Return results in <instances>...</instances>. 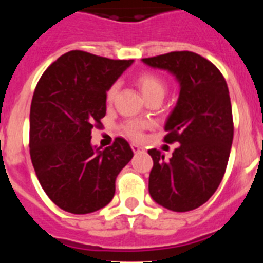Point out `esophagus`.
Listing matches in <instances>:
<instances>
[{
	"label": "esophagus",
	"instance_id": "34e87169",
	"mask_svg": "<svg viewBox=\"0 0 263 263\" xmlns=\"http://www.w3.org/2000/svg\"><path fill=\"white\" fill-rule=\"evenodd\" d=\"M132 148H133V152L136 153H141V152H143V148L141 147V146L139 145H137V143H132Z\"/></svg>",
	"mask_w": 263,
	"mask_h": 263
}]
</instances>
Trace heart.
<instances>
[{
  "label": "heart",
  "mask_w": 263,
  "mask_h": 263,
  "mask_svg": "<svg viewBox=\"0 0 263 263\" xmlns=\"http://www.w3.org/2000/svg\"><path fill=\"white\" fill-rule=\"evenodd\" d=\"M136 81L146 100H150L153 97H162L163 99L167 90V84L160 76L155 75L153 72H145V73H141ZM116 95H117V84H113L106 92V101L111 103L115 100ZM146 127H147V124H145L142 121L129 120L122 124L121 129L126 136L134 139H139L142 137V132Z\"/></svg>",
  "instance_id": "heart-1"
}]
</instances>
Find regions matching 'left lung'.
<instances>
[{
    "label": "left lung",
    "mask_w": 263,
    "mask_h": 263,
    "mask_svg": "<svg viewBox=\"0 0 263 263\" xmlns=\"http://www.w3.org/2000/svg\"><path fill=\"white\" fill-rule=\"evenodd\" d=\"M180 84L176 106L164 125V142L179 143L168 160L148 150L153 200L174 212H187L210 200L222 180L233 142V117L227 81L217 67L191 51L145 58Z\"/></svg>",
    "instance_id": "obj_1"
}]
</instances>
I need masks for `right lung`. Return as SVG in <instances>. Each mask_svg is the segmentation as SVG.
Listing matches in <instances>:
<instances>
[{"label": "right lung", "instance_id": "add662e5", "mask_svg": "<svg viewBox=\"0 0 263 263\" xmlns=\"http://www.w3.org/2000/svg\"><path fill=\"white\" fill-rule=\"evenodd\" d=\"M134 60H113L73 50L58 58L36 84L30 108V157L53 204L85 215L115 196L116 178L133 158L124 138L90 145L106 113V90Z\"/></svg>", "mask_w": 263, "mask_h": 263}]
</instances>
